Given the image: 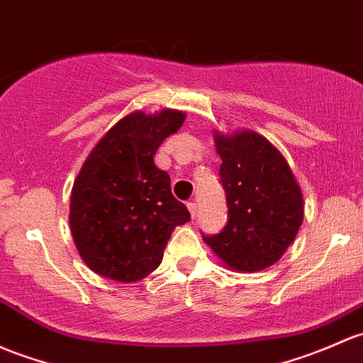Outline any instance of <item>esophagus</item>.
I'll list each match as a JSON object with an SVG mask.
<instances>
[{"instance_id":"34e87169","label":"esophagus","mask_w":363,"mask_h":363,"mask_svg":"<svg viewBox=\"0 0 363 363\" xmlns=\"http://www.w3.org/2000/svg\"><path fill=\"white\" fill-rule=\"evenodd\" d=\"M188 208H189V213H191V217L194 219L198 213V203H194V201H188Z\"/></svg>"}]
</instances>
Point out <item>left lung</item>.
<instances>
[{"instance_id": "8db88e82", "label": "left lung", "mask_w": 363, "mask_h": 363, "mask_svg": "<svg viewBox=\"0 0 363 363\" xmlns=\"http://www.w3.org/2000/svg\"><path fill=\"white\" fill-rule=\"evenodd\" d=\"M228 223L205 242L231 269L261 272L274 264L303 223V194L281 152L259 133L217 135Z\"/></svg>"}]
</instances>
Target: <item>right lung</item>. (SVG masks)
<instances>
[{
  "label": "right lung",
  "instance_id": "obj_1",
  "mask_svg": "<svg viewBox=\"0 0 363 363\" xmlns=\"http://www.w3.org/2000/svg\"><path fill=\"white\" fill-rule=\"evenodd\" d=\"M184 113L135 111L90 152L71 194V233L86 266L130 284L160 266L175 226L191 219L155 165L160 144L184 123Z\"/></svg>",
  "mask_w": 363,
  "mask_h": 363
}]
</instances>
